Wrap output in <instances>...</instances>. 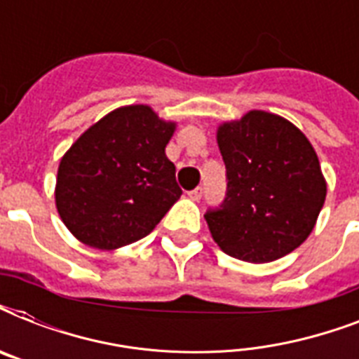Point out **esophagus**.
<instances>
[{"instance_id":"34e87169","label":"esophagus","mask_w":359,"mask_h":359,"mask_svg":"<svg viewBox=\"0 0 359 359\" xmlns=\"http://www.w3.org/2000/svg\"><path fill=\"white\" fill-rule=\"evenodd\" d=\"M188 197H190L191 201H199V199H201V197H203V188H201V186H197L196 190L188 191Z\"/></svg>"}]
</instances>
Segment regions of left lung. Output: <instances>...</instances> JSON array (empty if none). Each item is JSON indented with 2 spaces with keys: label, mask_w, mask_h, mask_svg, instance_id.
<instances>
[{
  "label": "left lung",
  "mask_w": 359,
  "mask_h": 359,
  "mask_svg": "<svg viewBox=\"0 0 359 359\" xmlns=\"http://www.w3.org/2000/svg\"><path fill=\"white\" fill-rule=\"evenodd\" d=\"M227 191L205 214L216 244L248 262L294 251L315 227L326 180L307 137L283 117L250 111L218 128Z\"/></svg>",
  "instance_id": "left-lung-1"
}]
</instances>
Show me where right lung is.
<instances>
[{
  "label": "right lung",
  "instance_id": "1",
  "mask_svg": "<svg viewBox=\"0 0 359 359\" xmlns=\"http://www.w3.org/2000/svg\"><path fill=\"white\" fill-rule=\"evenodd\" d=\"M173 130L140 104L115 109L78 137L55 186L57 212L76 238L115 250L160 224L182 196L165 156Z\"/></svg>",
  "mask_w": 359,
  "mask_h": 359
}]
</instances>
